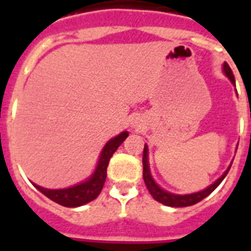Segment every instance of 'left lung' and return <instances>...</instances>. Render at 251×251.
I'll return each instance as SVG.
<instances>
[{
	"label": "left lung",
	"mask_w": 251,
	"mask_h": 251,
	"mask_svg": "<svg viewBox=\"0 0 251 251\" xmlns=\"http://www.w3.org/2000/svg\"><path fill=\"white\" fill-rule=\"evenodd\" d=\"M223 69H224V73L226 74V76L229 78L230 82L232 83H236L234 82V75L233 72H232V69L229 68V65L224 62L223 65ZM143 179H145V183L147 189H149L150 194L152 195V198L157 202L163 203L165 206L169 207H187V206H193L195 203L201 202L202 199H204L206 197L212 193V191L216 189V187L222 183V181L224 179V177L226 176V173L229 172V168H228V171L224 173V175L220 177L219 179H216L212 185L204 189V190L199 191V193H194V194H189V195H176V194H171V193H168V191L163 190L161 187H159L155 183V181L151 177V173H150V168H149V159H147V146H145V150H143Z\"/></svg>",
	"instance_id": "left-lung-1"
}]
</instances>
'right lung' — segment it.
I'll return each mask as SVG.
<instances>
[{
    "label": "right lung",
    "mask_w": 251,
    "mask_h": 251,
    "mask_svg": "<svg viewBox=\"0 0 251 251\" xmlns=\"http://www.w3.org/2000/svg\"><path fill=\"white\" fill-rule=\"evenodd\" d=\"M127 135H129V133L124 131L106 143L105 147L101 151L96 171L92 175V177L87 179L86 182L69 187V189H61V190H49V189H44V187L37 186V185H35V187L39 191H41L45 197H48L50 201L65 207H79L94 201V199L98 198L100 191L102 190V186H104L106 178V167H108L110 157L114 153V151L120 147L122 142L127 138Z\"/></svg>",
    "instance_id": "obj_1"
}]
</instances>
